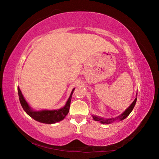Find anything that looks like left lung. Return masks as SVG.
<instances>
[{"instance_id":"left-lung-1","label":"left lung","mask_w":159,"mask_h":159,"mask_svg":"<svg viewBox=\"0 0 159 159\" xmlns=\"http://www.w3.org/2000/svg\"><path fill=\"white\" fill-rule=\"evenodd\" d=\"M136 101H137V98H135V99L133 101V103L131 104V105L128 107V108L125 110V111L122 114H120V116H118L114 118H109V119H104V118H102L100 117H98V116H93V119L96 120V121H99L102 123H107V124H108V123H111L113 121H114L115 120H117V119H119V120H123L124 118H125L126 117L128 116L130 114V112L133 111V109L134 108V105H135V103H136Z\"/></svg>"}]
</instances>
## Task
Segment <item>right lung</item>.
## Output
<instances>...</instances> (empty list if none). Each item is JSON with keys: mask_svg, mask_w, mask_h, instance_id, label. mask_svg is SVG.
Wrapping results in <instances>:
<instances>
[{"mask_svg": "<svg viewBox=\"0 0 159 159\" xmlns=\"http://www.w3.org/2000/svg\"><path fill=\"white\" fill-rule=\"evenodd\" d=\"M75 89V88H74ZM74 89L72 90L71 95H70L68 101L66 102V105L64 107L58 110H53V111H49V110H43V111H34L29 107L27 102L24 98V97L21 94V92L19 87L17 88L18 90V95L20 98V102L23 109L26 111V114L30 116L31 118H33L37 121H39L43 123H48V124H52L60 121L63 120L64 117L66 116L69 111L70 103H71V95L74 93Z\"/></svg>", "mask_w": 159, "mask_h": 159, "instance_id": "right-lung-1", "label": "right lung"}]
</instances>
